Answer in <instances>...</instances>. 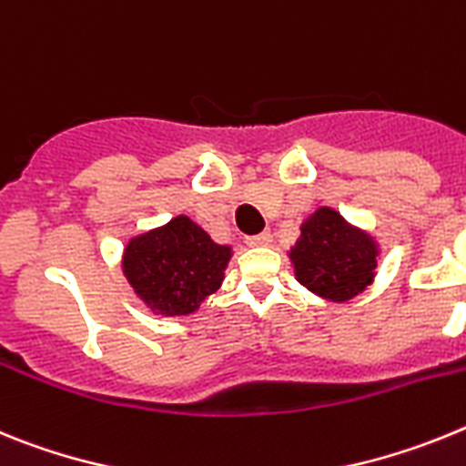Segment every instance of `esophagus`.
<instances>
[{
	"label": "esophagus",
	"instance_id": "esophagus-1",
	"mask_svg": "<svg viewBox=\"0 0 466 466\" xmlns=\"http://www.w3.org/2000/svg\"><path fill=\"white\" fill-rule=\"evenodd\" d=\"M246 244L253 246V248H258V246H269L272 244V234L262 232V234H256V237H248L246 238Z\"/></svg>",
	"mask_w": 466,
	"mask_h": 466
}]
</instances>
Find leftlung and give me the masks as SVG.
Instances as JSON below:
<instances>
[{"label":"left lung","mask_w":466,"mask_h":466,"mask_svg":"<svg viewBox=\"0 0 466 466\" xmlns=\"http://www.w3.org/2000/svg\"><path fill=\"white\" fill-rule=\"evenodd\" d=\"M378 253L370 234L321 206L300 225V238L289 256L305 289L330 302H347L373 283Z\"/></svg>","instance_id":"8db88e82"}]
</instances>
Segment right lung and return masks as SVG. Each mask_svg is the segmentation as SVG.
Here are the masks:
<instances>
[{
	"label": "right lung",
	"instance_id": "right-lung-1",
	"mask_svg": "<svg viewBox=\"0 0 466 466\" xmlns=\"http://www.w3.org/2000/svg\"><path fill=\"white\" fill-rule=\"evenodd\" d=\"M229 258V246L216 244L197 222L177 216L133 237L124 248L121 269L155 314L185 317L220 289Z\"/></svg>",
	"mask_w": 466,
	"mask_h": 466
}]
</instances>
